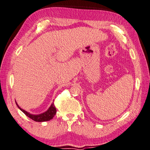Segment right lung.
Masks as SVG:
<instances>
[{"label":"right lung","mask_w":150,"mask_h":150,"mask_svg":"<svg viewBox=\"0 0 150 150\" xmlns=\"http://www.w3.org/2000/svg\"><path fill=\"white\" fill-rule=\"evenodd\" d=\"M16 105H18V107L23 112L24 114H25L28 117H29V118L31 119L32 120L37 121V122H43V121H47L51 120V119L53 118V117L55 115V114H56V112H57L56 108H55L54 103H52L51 107L49 108L47 111H46L45 112H44L42 114H40V115H31V114L27 112V111L24 110L21 108L17 103Z\"/></svg>","instance_id":"obj_1"}]
</instances>
